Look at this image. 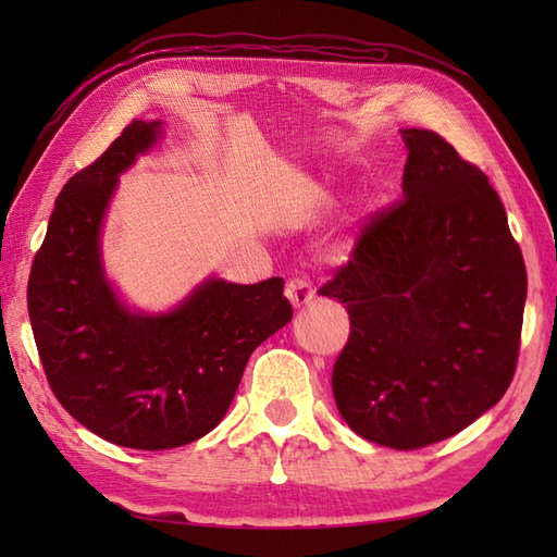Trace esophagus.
I'll list each match as a JSON object with an SVG mask.
<instances>
[{"mask_svg": "<svg viewBox=\"0 0 557 557\" xmlns=\"http://www.w3.org/2000/svg\"><path fill=\"white\" fill-rule=\"evenodd\" d=\"M285 294H287V299L292 301V306L294 309H301V306H306V304H311L313 301V287L309 285V282L306 280H299V277H294V280H289L287 282V289H285Z\"/></svg>", "mask_w": 557, "mask_h": 557, "instance_id": "obj_1", "label": "esophagus"}]
</instances>
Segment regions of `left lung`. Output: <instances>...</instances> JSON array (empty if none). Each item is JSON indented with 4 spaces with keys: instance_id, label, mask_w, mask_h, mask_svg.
I'll use <instances>...</instances> for the list:
<instances>
[{
    "instance_id": "left-lung-1",
    "label": "left lung",
    "mask_w": 557,
    "mask_h": 557,
    "mask_svg": "<svg viewBox=\"0 0 557 557\" xmlns=\"http://www.w3.org/2000/svg\"><path fill=\"white\" fill-rule=\"evenodd\" d=\"M401 138V200L366 224L318 294L349 313L333 369L342 419L371 443L419 449L467 429L510 387L527 268L488 176L429 128Z\"/></svg>"
}]
</instances>
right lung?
I'll use <instances>...</instances> for the list:
<instances>
[{
    "instance_id": "1",
    "label": "right lung",
    "mask_w": 557,
    "mask_h": 557,
    "mask_svg": "<svg viewBox=\"0 0 557 557\" xmlns=\"http://www.w3.org/2000/svg\"><path fill=\"white\" fill-rule=\"evenodd\" d=\"M162 136L132 122L59 194L28 280V315L54 397L114 445L170 449L227 413L253 349L292 321L285 280L208 277L168 313L132 311L102 268V220L120 174Z\"/></svg>"
}]
</instances>
